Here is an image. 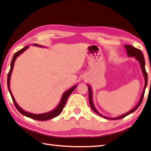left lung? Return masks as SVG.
<instances>
[{"instance_id": "left-lung-1", "label": "left lung", "mask_w": 151, "mask_h": 151, "mask_svg": "<svg viewBox=\"0 0 151 151\" xmlns=\"http://www.w3.org/2000/svg\"><path fill=\"white\" fill-rule=\"evenodd\" d=\"M125 49L127 50V53L128 54V56L129 57H134L136 58L137 61H138V62L140 64L141 66V69L142 70V73L143 74L144 78H145V86H144L143 88V90L142 91V95H141V97L139 99V101L138 102V103L137 104L135 107L132 108V110H130L129 111L127 112L126 114H124L121 115H119L117 117H114V118H110V117H105L104 115H102L101 114L99 113V112L97 111V109L95 108V106L93 104V91H92V89L90 87V86L88 84V91H89V104H90V106L91 109L93 110L96 114H97L98 115H100L102 117L107 119H111V120H116V119H122L124 117L127 116L128 115H129L130 114L132 113L134 111H136L138 107L140 106V104H142L143 99L144 97V93H145V88L147 87V80H148V77H147V73L145 70V58H144L143 54L142 52L139 49H137L136 48L134 47L132 45H126L124 46Z\"/></svg>"}]
</instances>
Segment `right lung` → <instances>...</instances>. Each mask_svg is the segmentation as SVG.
<instances>
[{
  "mask_svg": "<svg viewBox=\"0 0 151 151\" xmlns=\"http://www.w3.org/2000/svg\"><path fill=\"white\" fill-rule=\"evenodd\" d=\"M35 46H38V47H42L43 46L41 45H39L37 44H34ZM29 47V46H26L24 48H22V49H21L20 50L17 51V52H15L14 55V57H13L12 60V62H11V66H10V70H9V71L8 73V78H7V84H8V90L9 93L11 95V97L12 99L13 100V102H14L15 106L16 107V108L17 109V110L20 112L21 114H22L24 116L28 117L29 118L32 119H35V120H38V121H47V120H49L51 119H52L54 117H57L58 115H59L61 113H62V111L63 110V109L65 106V105L66 104V102L67 101V99H68L69 95L71 94V93L74 91V89H75L77 85H75L74 86L73 88H71L70 89H68V90L65 91L63 93L62 95V97L61 98V100L59 102L58 105L57 106V107L54 109V110L49 111V112H47V113H44V114H32V113H29V112H27L26 111H24V110H22V109L17 104V102H16L15 99L14 97V96H13L12 93L11 91V89L10 88H9V82H10V78H11V75H12V73L13 71V68H14V63L15 62L16 59H17V58L21 54H22V52H24V51L26 50Z\"/></svg>",
  "mask_w": 151,
  "mask_h": 151,
  "instance_id": "right-lung-1",
  "label": "right lung"
}]
</instances>
